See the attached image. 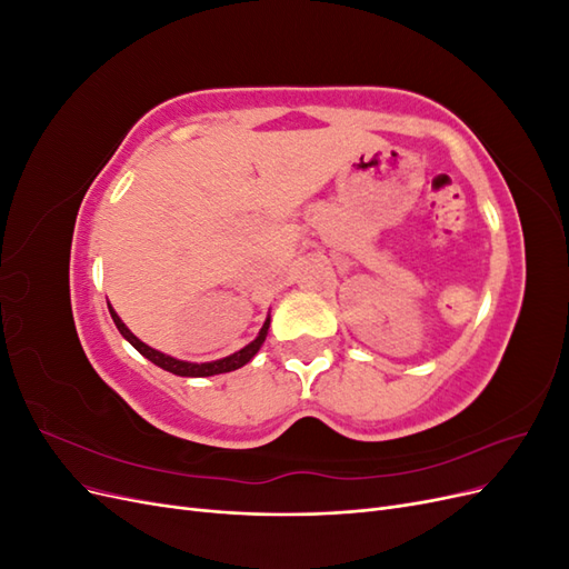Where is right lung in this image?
Listing matches in <instances>:
<instances>
[{"label": "right lung", "mask_w": 569, "mask_h": 569, "mask_svg": "<svg viewBox=\"0 0 569 569\" xmlns=\"http://www.w3.org/2000/svg\"><path fill=\"white\" fill-rule=\"evenodd\" d=\"M109 313H111V318H113V322H116V327H118V332L123 335L137 351H140L144 358H149L153 366H159V368H163V370H168V372H173V375H180V377H211V375L232 372V370H237V368L247 366L249 360L258 353V349L263 347V341H266V337H268V327H270V316H268L266 322H263V327H261V332H258V337H256L251 343H247L244 349H239L237 353H232V356H228V358L211 360V363H187V360H178V358H173V356H166V353H161V351H157V349L147 347L144 341L137 339V337L128 330L126 322L118 318V313L113 311L111 303H109Z\"/></svg>", "instance_id": "right-lung-1"}]
</instances>
